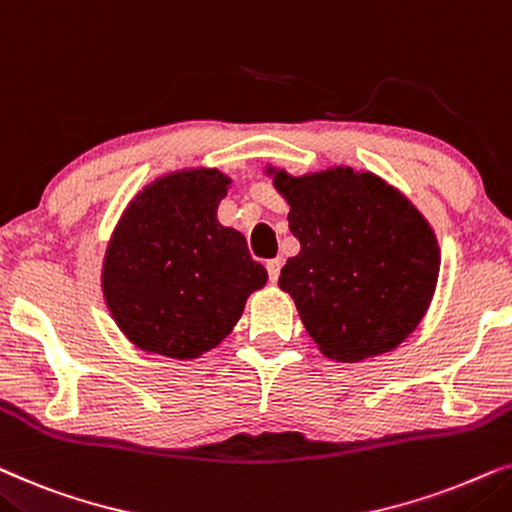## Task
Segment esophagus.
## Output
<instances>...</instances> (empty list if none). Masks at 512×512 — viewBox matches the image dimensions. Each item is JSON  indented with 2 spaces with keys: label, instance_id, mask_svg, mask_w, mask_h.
<instances>
[{
  "label": "esophagus",
  "instance_id": "34e87169",
  "mask_svg": "<svg viewBox=\"0 0 512 512\" xmlns=\"http://www.w3.org/2000/svg\"><path fill=\"white\" fill-rule=\"evenodd\" d=\"M281 267H283L281 257H276V260H269L267 262V274H269V281L271 283L278 281V276H281Z\"/></svg>",
  "mask_w": 512,
  "mask_h": 512
}]
</instances>
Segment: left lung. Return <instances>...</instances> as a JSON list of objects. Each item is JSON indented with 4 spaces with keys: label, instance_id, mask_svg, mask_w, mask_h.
<instances>
[{
    "label": "left lung",
    "instance_id": "obj_1",
    "mask_svg": "<svg viewBox=\"0 0 512 512\" xmlns=\"http://www.w3.org/2000/svg\"><path fill=\"white\" fill-rule=\"evenodd\" d=\"M274 173V170H269ZM302 250L278 285L327 358L358 363L398 346L431 304L440 271L435 234L398 189L372 173H274Z\"/></svg>",
    "mask_w": 512,
    "mask_h": 512
}]
</instances>
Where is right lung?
I'll return each instance as SVG.
<instances>
[{
  "label": "right lung",
  "mask_w": 512,
  "mask_h": 512,
  "mask_svg": "<svg viewBox=\"0 0 512 512\" xmlns=\"http://www.w3.org/2000/svg\"><path fill=\"white\" fill-rule=\"evenodd\" d=\"M229 177L196 168L163 175L131 201L102 264V292L142 351L189 360L234 330L267 271L241 231L217 222Z\"/></svg>",
  "instance_id": "obj_1"
}]
</instances>
